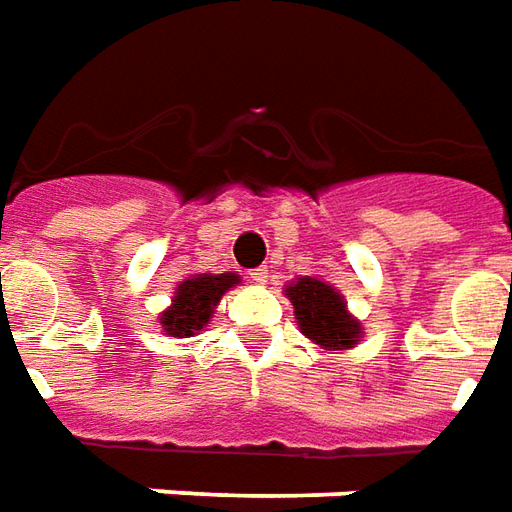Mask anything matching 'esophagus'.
Wrapping results in <instances>:
<instances>
[{
  "label": "esophagus",
  "instance_id": "esophagus-1",
  "mask_svg": "<svg viewBox=\"0 0 512 512\" xmlns=\"http://www.w3.org/2000/svg\"><path fill=\"white\" fill-rule=\"evenodd\" d=\"M248 276L253 284H264V281L270 278V270H267V267H256V270H250Z\"/></svg>",
  "mask_w": 512,
  "mask_h": 512
}]
</instances>
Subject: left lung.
Wrapping results in <instances>:
<instances>
[{
	"instance_id": "obj_1",
	"label": "left lung",
	"mask_w": 512,
	"mask_h": 512,
	"mask_svg": "<svg viewBox=\"0 0 512 512\" xmlns=\"http://www.w3.org/2000/svg\"><path fill=\"white\" fill-rule=\"evenodd\" d=\"M287 298L295 306V320L303 337H309L323 351H348L359 343L362 326L331 284L303 276L287 284Z\"/></svg>"
}]
</instances>
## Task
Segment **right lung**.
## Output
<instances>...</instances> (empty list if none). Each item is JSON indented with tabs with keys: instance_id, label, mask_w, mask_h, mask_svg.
Masks as SVG:
<instances>
[{
	"instance_id": "1",
	"label": "right lung",
	"mask_w": 512,
	"mask_h": 512,
	"mask_svg": "<svg viewBox=\"0 0 512 512\" xmlns=\"http://www.w3.org/2000/svg\"><path fill=\"white\" fill-rule=\"evenodd\" d=\"M242 278L236 273H195L183 278L175 290L172 306L161 312L158 323L169 337H192L209 323L217 303L225 292L236 287Z\"/></svg>"
}]
</instances>
